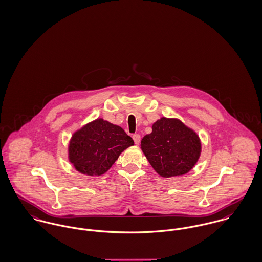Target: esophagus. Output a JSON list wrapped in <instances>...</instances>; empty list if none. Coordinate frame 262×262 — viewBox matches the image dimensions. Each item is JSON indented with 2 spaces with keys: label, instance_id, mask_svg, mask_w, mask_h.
I'll list each match as a JSON object with an SVG mask.
<instances>
[{
  "label": "esophagus",
  "instance_id": "esophagus-1",
  "mask_svg": "<svg viewBox=\"0 0 262 262\" xmlns=\"http://www.w3.org/2000/svg\"><path fill=\"white\" fill-rule=\"evenodd\" d=\"M133 139H134L136 144H139L140 141H141V136H140V135H134V136H133Z\"/></svg>",
  "mask_w": 262,
  "mask_h": 262
}]
</instances>
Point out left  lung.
Returning <instances> with one entry per match:
<instances>
[{
	"label": "left lung",
	"mask_w": 262,
	"mask_h": 262,
	"mask_svg": "<svg viewBox=\"0 0 262 262\" xmlns=\"http://www.w3.org/2000/svg\"><path fill=\"white\" fill-rule=\"evenodd\" d=\"M141 148L162 178L187 173L199 161L202 142L198 134L179 119L161 118L141 140Z\"/></svg>",
	"instance_id": "1"
}]
</instances>
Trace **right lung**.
<instances>
[{"instance_id":"add662e5","label":"right lung","mask_w":262,"mask_h":262,"mask_svg":"<svg viewBox=\"0 0 262 262\" xmlns=\"http://www.w3.org/2000/svg\"><path fill=\"white\" fill-rule=\"evenodd\" d=\"M132 145L133 139L121 126L97 119L74 133L69 143V161L82 174L101 176Z\"/></svg>"}]
</instances>
